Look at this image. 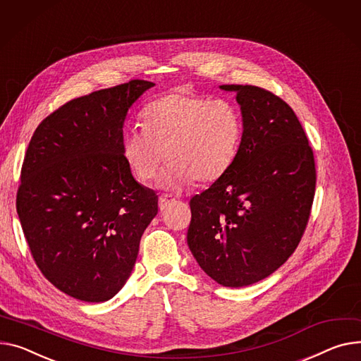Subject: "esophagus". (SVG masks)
Listing matches in <instances>:
<instances>
[{"mask_svg":"<svg viewBox=\"0 0 361 361\" xmlns=\"http://www.w3.org/2000/svg\"><path fill=\"white\" fill-rule=\"evenodd\" d=\"M174 202V197L170 195H161L159 196V210H165L170 203Z\"/></svg>","mask_w":361,"mask_h":361,"instance_id":"1","label":"esophagus"}]
</instances>
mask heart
I'll return each instance as SVG.
<instances>
[{
	"label": "heart",
	"instance_id": "1",
	"mask_svg": "<svg viewBox=\"0 0 361 361\" xmlns=\"http://www.w3.org/2000/svg\"><path fill=\"white\" fill-rule=\"evenodd\" d=\"M142 125L122 136L125 162L137 180L149 183L166 158L164 184L174 188L221 178L238 155L244 130L233 103L181 90L151 102L142 111Z\"/></svg>",
	"mask_w": 361,
	"mask_h": 361
}]
</instances>
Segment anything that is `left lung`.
<instances>
[{
    "mask_svg": "<svg viewBox=\"0 0 361 361\" xmlns=\"http://www.w3.org/2000/svg\"><path fill=\"white\" fill-rule=\"evenodd\" d=\"M235 91L243 139L229 170L190 200L188 248L226 287L273 274L298 248L315 196L314 152L292 107L254 85Z\"/></svg>",
    "mask_w": 361,
    "mask_h": 361,
    "instance_id": "1",
    "label": "left lung"
}]
</instances>
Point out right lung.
<instances>
[{
	"label": "right lung",
	"mask_w": 361,
	"mask_h": 361,
	"mask_svg": "<svg viewBox=\"0 0 361 361\" xmlns=\"http://www.w3.org/2000/svg\"><path fill=\"white\" fill-rule=\"evenodd\" d=\"M154 85L132 80L71 100L29 143L18 219L39 270L71 298L100 303L122 289L158 213L120 149L128 110Z\"/></svg>",
	"instance_id": "right-lung-1"
}]
</instances>
